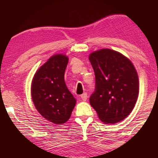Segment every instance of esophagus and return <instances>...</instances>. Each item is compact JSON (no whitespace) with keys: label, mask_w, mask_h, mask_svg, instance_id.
<instances>
[{"label":"esophagus","mask_w":158,"mask_h":158,"mask_svg":"<svg viewBox=\"0 0 158 158\" xmlns=\"http://www.w3.org/2000/svg\"><path fill=\"white\" fill-rule=\"evenodd\" d=\"M81 98L83 101H86L87 99H88V94L84 93L83 94H81Z\"/></svg>","instance_id":"1"}]
</instances>
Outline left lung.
Here are the masks:
<instances>
[{"mask_svg": "<svg viewBox=\"0 0 158 158\" xmlns=\"http://www.w3.org/2000/svg\"><path fill=\"white\" fill-rule=\"evenodd\" d=\"M95 74L90 104L105 123L124 119L133 110L139 94L138 76L131 61L110 49L89 56Z\"/></svg>", "mask_w": 158, "mask_h": 158, "instance_id": "obj_1", "label": "left lung"}]
</instances>
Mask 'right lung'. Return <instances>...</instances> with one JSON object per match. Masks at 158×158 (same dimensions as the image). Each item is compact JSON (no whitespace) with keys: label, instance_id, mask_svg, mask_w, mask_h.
I'll list each match as a JSON object with an SVG mask.
<instances>
[{"label":"right lung","instance_id":"add662e5","mask_svg":"<svg viewBox=\"0 0 158 158\" xmlns=\"http://www.w3.org/2000/svg\"><path fill=\"white\" fill-rule=\"evenodd\" d=\"M68 58L55 55L36 72L32 82V99L36 109L54 124L68 120L77 100L64 82Z\"/></svg>","mask_w":158,"mask_h":158}]
</instances>
